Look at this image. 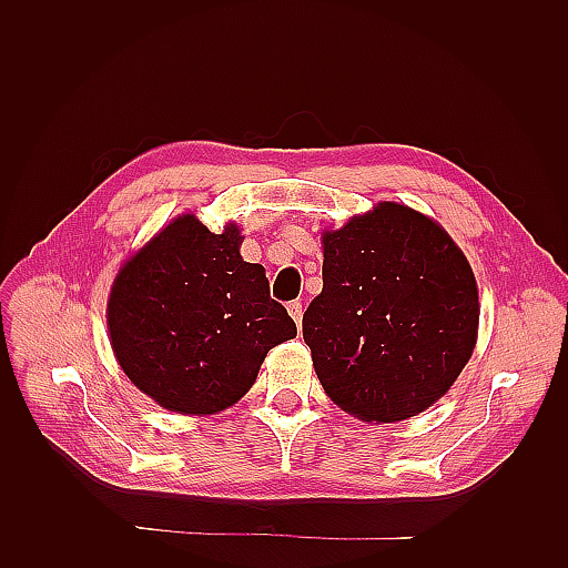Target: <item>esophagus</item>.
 I'll use <instances>...</instances> for the list:
<instances>
[{"label": "esophagus", "instance_id": "1", "mask_svg": "<svg viewBox=\"0 0 568 568\" xmlns=\"http://www.w3.org/2000/svg\"><path fill=\"white\" fill-rule=\"evenodd\" d=\"M286 311H288V315H291V317H294L296 326L301 329V322H303V305H301L298 301H294V303H288V305H286Z\"/></svg>", "mask_w": 568, "mask_h": 568}]
</instances>
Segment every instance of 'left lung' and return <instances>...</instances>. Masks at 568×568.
I'll use <instances>...</instances> for the list:
<instances>
[{"mask_svg": "<svg viewBox=\"0 0 568 568\" xmlns=\"http://www.w3.org/2000/svg\"><path fill=\"white\" fill-rule=\"evenodd\" d=\"M322 294L303 338L324 393L365 422H400L436 403L471 357L478 291L440 225L379 203L324 232Z\"/></svg>", "mask_w": 568, "mask_h": 568, "instance_id": "8db88e82", "label": "left lung"}]
</instances>
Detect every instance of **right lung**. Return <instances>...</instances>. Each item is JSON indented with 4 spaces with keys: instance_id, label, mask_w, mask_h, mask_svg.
Listing matches in <instances>:
<instances>
[{
    "instance_id": "right-lung-1",
    "label": "right lung",
    "mask_w": 568,
    "mask_h": 568,
    "mask_svg": "<svg viewBox=\"0 0 568 568\" xmlns=\"http://www.w3.org/2000/svg\"><path fill=\"white\" fill-rule=\"evenodd\" d=\"M234 225L213 234L182 215L118 272L111 346L130 382L180 415H213L253 386L267 351L296 336L263 265L239 255Z\"/></svg>"
}]
</instances>
